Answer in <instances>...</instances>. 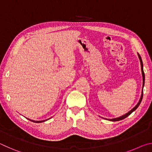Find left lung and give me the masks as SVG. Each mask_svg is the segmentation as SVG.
I'll return each mask as SVG.
<instances>
[{"mask_svg": "<svg viewBox=\"0 0 152 152\" xmlns=\"http://www.w3.org/2000/svg\"><path fill=\"white\" fill-rule=\"evenodd\" d=\"M138 55V57H139V59H140V63H141V74H142V77H143V86H142V91H141V97L140 99V101H139V102H137V104L135 105V106L133 108V109L129 110L128 113H126V114L122 115V116L121 117H117V118H114V119H105V118H103V119H107L108 121H121L122 119H124L125 118L127 117L129 115L132 114V113L135 111V110L137 109L138 107L140 106V104L141 103V101H142V99H143V86H144V84H145V74H144V72H143V62H142V60H141V56H140V54L139 53H137Z\"/></svg>", "mask_w": 152, "mask_h": 152, "instance_id": "obj_1", "label": "left lung"}]
</instances>
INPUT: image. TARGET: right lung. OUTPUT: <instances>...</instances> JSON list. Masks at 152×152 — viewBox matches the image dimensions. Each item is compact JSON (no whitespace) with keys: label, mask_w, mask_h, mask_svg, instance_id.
I'll return each mask as SVG.
<instances>
[{"label":"right lung","mask_w":152,"mask_h":152,"mask_svg":"<svg viewBox=\"0 0 152 152\" xmlns=\"http://www.w3.org/2000/svg\"><path fill=\"white\" fill-rule=\"evenodd\" d=\"M27 119H28V120H29V121H32V122H34V123H42V122H44V121H48V120H49L50 119H45V120H43V121H34V120H31V119H28V118H27Z\"/></svg>","instance_id":"right-lung-1"}]
</instances>
